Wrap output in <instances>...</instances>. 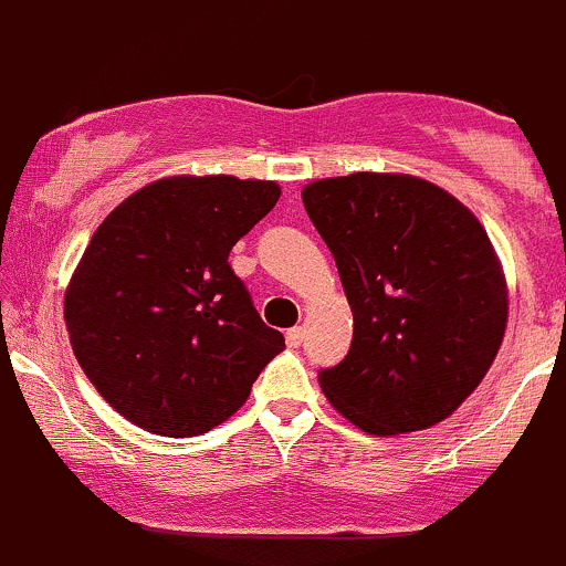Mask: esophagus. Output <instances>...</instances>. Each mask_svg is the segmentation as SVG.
Segmentation results:
<instances>
[{
	"mask_svg": "<svg viewBox=\"0 0 566 566\" xmlns=\"http://www.w3.org/2000/svg\"><path fill=\"white\" fill-rule=\"evenodd\" d=\"M303 336H306V333H303V328H290L287 331V347H301L303 344Z\"/></svg>",
	"mask_w": 566,
	"mask_h": 566,
	"instance_id": "obj_1",
	"label": "esophagus"
}]
</instances>
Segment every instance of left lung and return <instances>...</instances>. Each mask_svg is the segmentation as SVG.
<instances>
[{
	"instance_id": "8db88e82",
	"label": "left lung",
	"mask_w": 566,
	"mask_h": 566,
	"mask_svg": "<svg viewBox=\"0 0 566 566\" xmlns=\"http://www.w3.org/2000/svg\"><path fill=\"white\" fill-rule=\"evenodd\" d=\"M301 198L353 308L347 358L319 371L325 398L374 437L442 423L507 331V279L480 219L409 174L319 178Z\"/></svg>"
}]
</instances>
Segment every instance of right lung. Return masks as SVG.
<instances>
[{
  "label": "right lung",
  "mask_w": 566,
  "mask_h": 566,
  "mask_svg": "<svg viewBox=\"0 0 566 566\" xmlns=\"http://www.w3.org/2000/svg\"><path fill=\"white\" fill-rule=\"evenodd\" d=\"M279 195L260 178L165 176L94 230L64 323L88 382L129 423L174 439L211 431L284 349L228 265Z\"/></svg>",
  "instance_id": "right-lung-1"
}]
</instances>
